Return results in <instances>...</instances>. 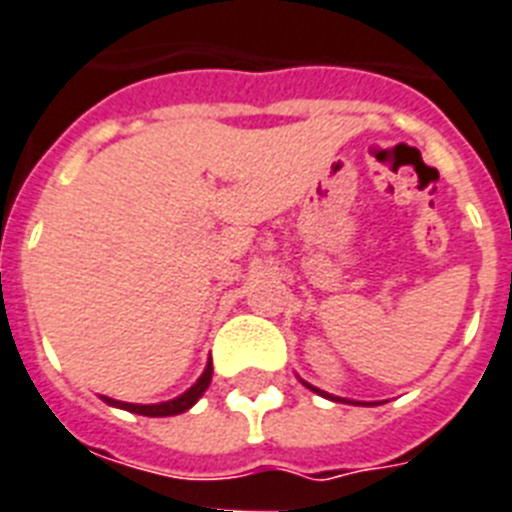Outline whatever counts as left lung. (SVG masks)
Here are the masks:
<instances>
[{"label":"left lung","instance_id":"8db88e82","mask_svg":"<svg viewBox=\"0 0 512 512\" xmlns=\"http://www.w3.org/2000/svg\"><path fill=\"white\" fill-rule=\"evenodd\" d=\"M303 384H306L308 390H314V392H319V395H324V398H329V400H340V398H335V395H327V392H322V390H316V387H311V384H308V382H303ZM358 405H361V403H358Z\"/></svg>","mask_w":512,"mask_h":512}]
</instances>
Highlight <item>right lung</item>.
<instances>
[{
	"mask_svg": "<svg viewBox=\"0 0 512 512\" xmlns=\"http://www.w3.org/2000/svg\"><path fill=\"white\" fill-rule=\"evenodd\" d=\"M211 374H214V369H211V363L204 369V374L198 377V382L190 387V390H185L180 398L175 400H167V403H154V405H135V403H122V400H112V398H101L104 403L109 405H117V408H125V411L130 413H138V416H177V413H185L188 408H193L196 405V400L201 398L206 392V387L211 384Z\"/></svg>",
	"mask_w": 512,
	"mask_h": 512,
	"instance_id": "obj_1",
	"label": "right lung"
}]
</instances>
